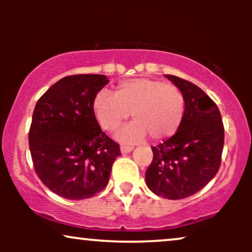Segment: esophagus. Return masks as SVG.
<instances>
[{
	"label": "esophagus",
	"instance_id": "1",
	"mask_svg": "<svg viewBox=\"0 0 252 252\" xmlns=\"http://www.w3.org/2000/svg\"><path fill=\"white\" fill-rule=\"evenodd\" d=\"M132 149H134V147H132V146H126V144H122V146H121V152H122L123 154L130 153Z\"/></svg>",
	"mask_w": 252,
	"mask_h": 252
}]
</instances>
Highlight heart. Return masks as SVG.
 Masks as SVG:
<instances>
[{
    "mask_svg": "<svg viewBox=\"0 0 252 252\" xmlns=\"http://www.w3.org/2000/svg\"><path fill=\"white\" fill-rule=\"evenodd\" d=\"M92 110L97 122L106 131H115L131 114L132 121L117 132L123 142H138L147 137L161 141L175 135L186 111L180 89L161 80L135 78L121 82L115 94L99 91Z\"/></svg>",
    "mask_w": 252,
    "mask_h": 252,
    "instance_id": "obj_1",
    "label": "heart"
}]
</instances>
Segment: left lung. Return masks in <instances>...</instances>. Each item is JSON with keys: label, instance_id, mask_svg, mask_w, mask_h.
Here are the masks:
<instances>
[{"label": "left lung", "instance_id": "obj_1", "mask_svg": "<svg viewBox=\"0 0 252 252\" xmlns=\"http://www.w3.org/2000/svg\"><path fill=\"white\" fill-rule=\"evenodd\" d=\"M166 77L184 94L186 111L175 135L152 147L146 182L156 195L176 200L195 194L218 173L224 126L218 106L200 88L176 76Z\"/></svg>", "mask_w": 252, "mask_h": 252}]
</instances>
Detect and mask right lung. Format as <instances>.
<instances>
[{
  "label": "right lung",
  "instance_id": "obj_1",
  "mask_svg": "<svg viewBox=\"0 0 252 252\" xmlns=\"http://www.w3.org/2000/svg\"><path fill=\"white\" fill-rule=\"evenodd\" d=\"M109 79L76 74L60 79L37 100L30 129L34 169L46 187L63 198L82 200L108 185L118 143L102 131L94 98Z\"/></svg>",
  "mask_w": 252,
  "mask_h": 252
}]
</instances>
